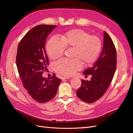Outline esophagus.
Wrapping results in <instances>:
<instances>
[{"mask_svg":"<svg viewBox=\"0 0 133 133\" xmlns=\"http://www.w3.org/2000/svg\"><path fill=\"white\" fill-rule=\"evenodd\" d=\"M61 79H62V80H65L66 79H69V77H66V76H62V77L61 78Z\"/></svg>","mask_w":133,"mask_h":133,"instance_id":"obj_1","label":"esophagus"}]
</instances>
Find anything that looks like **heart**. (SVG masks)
<instances>
[{
  "label": "heart",
  "mask_w": 133,
  "mask_h": 133,
  "mask_svg": "<svg viewBox=\"0 0 133 133\" xmlns=\"http://www.w3.org/2000/svg\"><path fill=\"white\" fill-rule=\"evenodd\" d=\"M66 49H73V59H62L54 64V69L60 75L69 76L85 65H91L97 59L102 48L100 39L82 29H73L62 35L60 39L52 37L48 41L46 51L49 57L55 60L61 57Z\"/></svg>",
  "instance_id": "b5f03b06"
}]
</instances>
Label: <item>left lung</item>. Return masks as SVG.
Returning <instances> with one entry per match:
<instances>
[{
  "label": "left lung",
  "mask_w": 133,
  "mask_h": 133,
  "mask_svg": "<svg viewBox=\"0 0 133 133\" xmlns=\"http://www.w3.org/2000/svg\"><path fill=\"white\" fill-rule=\"evenodd\" d=\"M104 44L102 54L94 65L83 72L90 81L82 79V85L76 90L78 97L83 101L92 103L105 93L113 78L116 68V50L111 38L104 32Z\"/></svg>",
  "instance_id": "1"
}]
</instances>
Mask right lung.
Masks as SVG:
<instances>
[{
	"mask_svg": "<svg viewBox=\"0 0 133 133\" xmlns=\"http://www.w3.org/2000/svg\"><path fill=\"white\" fill-rule=\"evenodd\" d=\"M56 25H39L24 35L18 46L16 63L23 86L31 97L39 103L54 98L61 79L55 74L49 79L42 76L49 65L45 51L47 36Z\"/></svg>",
	"mask_w": 133,
	"mask_h": 133,
	"instance_id": "obj_1",
	"label": "right lung"
}]
</instances>
